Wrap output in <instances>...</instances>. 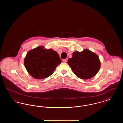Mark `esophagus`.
<instances>
[{"label":"esophagus","instance_id":"obj_1","mask_svg":"<svg viewBox=\"0 0 123 123\" xmlns=\"http://www.w3.org/2000/svg\"><path fill=\"white\" fill-rule=\"evenodd\" d=\"M67 60H68V59L66 58V59H64V60H63V61H64V62H67Z\"/></svg>","mask_w":123,"mask_h":123}]
</instances>
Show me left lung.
<instances>
[{"label": "left lung", "mask_w": 123, "mask_h": 123, "mask_svg": "<svg viewBox=\"0 0 123 123\" xmlns=\"http://www.w3.org/2000/svg\"><path fill=\"white\" fill-rule=\"evenodd\" d=\"M68 64L76 76L82 79L92 78L98 72L100 66L97 55L88 49L75 52L68 59Z\"/></svg>", "instance_id": "obj_1"}]
</instances>
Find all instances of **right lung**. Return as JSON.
I'll use <instances>...</instances> for the list:
<instances>
[{
	"label": "right lung",
	"instance_id": "obj_1",
	"mask_svg": "<svg viewBox=\"0 0 123 123\" xmlns=\"http://www.w3.org/2000/svg\"><path fill=\"white\" fill-rule=\"evenodd\" d=\"M43 48L39 46L29 51L24 60L26 70L35 79H42L51 76L62 61L56 51Z\"/></svg>",
	"mask_w": 123,
	"mask_h": 123
}]
</instances>
